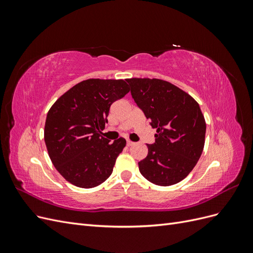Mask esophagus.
<instances>
[{"label":"esophagus","mask_w":253,"mask_h":253,"mask_svg":"<svg viewBox=\"0 0 253 253\" xmlns=\"http://www.w3.org/2000/svg\"><path fill=\"white\" fill-rule=\"evenodd\" d=\"M134 144V142L133 141H131V140H126V145L127 147H131V145H133Z\"/></svg>","instance_id":"obj_1"}]
</instances>
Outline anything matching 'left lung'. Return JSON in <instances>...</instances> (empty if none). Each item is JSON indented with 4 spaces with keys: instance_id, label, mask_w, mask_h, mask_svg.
<instances>
[{
    "instance_id": "left-lung-1",
    "label": "left lung",
    "mask_w": 253,
    "mask_h": 253,
    "mask_svg": "<svg viewBox=\"0 0 253 253\" xmlns=\"http://www.w3.org/2000/svg\"><path fill=\"white\" fill-rule=\"evenodd\" d=\"M137 106L156 128L155 142L138 163L144 178L172 186L186 178L200 159L206 121L200 105L186 91L160 79H126Z\"/></svg>"
}]
</instances>
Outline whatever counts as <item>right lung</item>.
<instances>
[{
	"mask_svg": "<svg viewBox=\"0 0 253 253\" xmlns=\"http://www.w3.org/2000/svg\"><path fill=\"white\" fill-rule=\"evenodd\" d=\"M125 80L88 79L76 84L47 113L44 140L57 171L74 186L94 188L110 177L126 141L102 137L113 102L125 97Z\"/></svg>",
	"mask_w": 253,
	"mask_h": 253,
	"instance_id": "1",
	"label": "right lung"
}]
</instances>
